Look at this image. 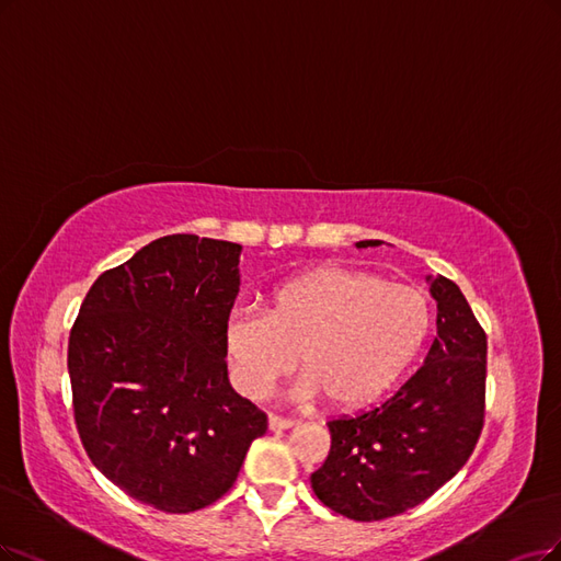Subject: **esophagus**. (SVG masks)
Instances as JSON below:
<instances>
[{
    "mask_svg": "<svg viewBox=\"0 0 561 561\" xmlns=\"http://www.w3.org/2000/svg\"><path fill=\"white\" fill-rule=\"evenodd\" d=\"M296 423L288 419H279V416H267V427L273 432H282V430H291Z\"/></svg>",
    "mask_w": 561,
    "mask_h": 561,
    "instance_id": "obj_1",
    "label": "esophagus"
}]
</instances>
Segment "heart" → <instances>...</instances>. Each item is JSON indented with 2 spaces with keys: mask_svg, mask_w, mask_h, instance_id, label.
Here are the masks:
<instances>
[{
  "mask_svg": "<svg viewBox=\"0 0 561 561\" xmlns=\"http://www.w3.org/2000/svg\"><path fill=\"white\" fill-rule=\"evenodd\" d=\"M430 328L421 291L348 267H319L282 284L265 312L238 307L224 321V354L236 386L263 398L296 367V392L335 409L381 398L416 358Z\"/></svg>",
  "mask_w": 561,
  "mask_h": 561,
  "instance_id": "1",
  "label": "heart"
}]
</instances>
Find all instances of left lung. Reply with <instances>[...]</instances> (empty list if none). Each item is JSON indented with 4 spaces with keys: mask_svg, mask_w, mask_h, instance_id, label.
Instances as JSON below:
<instances>
[{
    "mask_svg": "<svg viewBox=\"0 0 561 561\" xmlns=\"http://www.w3.org/2000/svg\"><path fill=\"white\" fill-rule=\"evenodd\" d=\"M425 279L437 302V337L423 367L379 407L328 423L333 442L312 490L351 520H383L419 506L465 467L481 437L485 333L458 284Z\"/></svg>",
    "mask_w": 561,
    "mask_h": 561,
    "instance_id": "obj_1",
    "label": "left lung"
}]
</instances>
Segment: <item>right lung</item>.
<instances>
[{
  "instance_id": "obj_1",
  "label": "right lung",
  "mask_w": 561,
  "mask_h": 561,
  "mask_svg": "<svg viewBox=\"0 0 561 561\" xmlns=\"http://www.w3.org/2000/svg\"><path fill=\"white\" fill-rule=\"evenodd\" d=\"M240 254L190 233L152 240L92 284L71 328L80 442L111 483L157 511L217 502L267 430L224 360Z\"/></svg>"
}]
</instances>
